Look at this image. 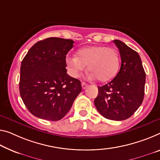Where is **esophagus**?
Here are the masks:
<instances>
[{"mask_svg": "<svg viewBox=\"0 0 160 160\" xmlns=\"http://www.w3.org/2000/svg\"><path fill=\"white\" fill-rule=\"evenodd\" d=\"M82 86L83 89H85V88L88 87V84H87V83H85V82H82Z\"/></svg>", "mask_w": 160, "mask_h": 160, "instance_id": "esophagus-1", "label": "esophagus"}]
</instances>
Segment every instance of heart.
I'll return each instance as SVG.
<instances>
[{
  "mask_svg": "<svg viewBox=\"0 0 160 160\" xmlns=\"http://www.w3.org/2000/svg\"><path fill=\"white\" fill-rule=\"evenodd\" d=\"M66 63L73 77H77L87 65L91 78H97L99 82H106L112 79L119 72L120 56L114 48L92 46L80 49L77 56H68Z\"/></svg>",
  "mask_w": 160,
  "mask_h": 160,
  "instance_id": "1",
  "label": "heart"
}]
</instances>
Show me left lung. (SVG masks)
<instances>
[{
    "mask_svg": "<svg viewBox=\"0 0 160 160\" xmlns=\"http://www.w3.org/2000/svg\"><path fill=\"white\" fill-rule=\"evenodd\" d=\"M113 42L119 48L121 67L112 81L98 87L94 104L106 119L122 121L132 116L143 102L146 73L137 51L119 40Z\"/></svg>",
    "mask_w": 160,
    "mask_h": 160,
    "instance_id": "8db88e82",
    "label": "left lung"
}]
</instances>
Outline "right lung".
I'll return each instance as SVG.
<instances>
[{"label": "right lung", "instance_id": "1", "mask_svg": "<svg viewBox=\"0 0 160 160\" xmlns=\"http://www.w3.org/2000/svg\"><path fill=\"white\" fill-rule=\"evenodd\" d=\"M73 43L71 39L46 38L34 44L22 61L21 97L35 117L61 119L82 92L80 81L66 72V54Z\"/></svg>", "mask_w": 160, "mask_h": 160}]
</instances>
